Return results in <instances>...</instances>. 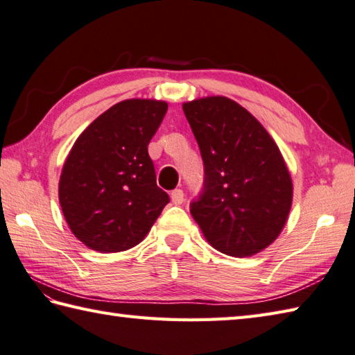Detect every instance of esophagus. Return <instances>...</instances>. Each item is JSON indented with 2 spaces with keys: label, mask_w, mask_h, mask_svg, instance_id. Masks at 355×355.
I'll list each match as a JSON object with an SVG mask.
<instances>
[{
  "label": "esophagus",
  "mask_w": 355,
  "mask_h": 355,
  "mask_svg": "<svg viewBox=\"0 0 355 355\" xmlns=\"http://www.w3.org/2000/svg\"><path fill=\"white\" fill-rule=\"evenodd\" d=\"M171 200L173 205H182V202L184 201V193L182 189H175L171 192Z\"/></svg>",
  "instance_id": "1"
}]
</instances>
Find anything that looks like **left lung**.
I'll use <instances>...</instances> for the list:
<instances>
[{
	"label": "left lung",
	"instance_id": "1",
	"mask_svg": "<svg viewBox=\"0 0 355 355\" xmlns=\"http://www.w3.org/2000/svg\"><path fill=\"white\" fill-rule=\"evenodd\" d=\"M205 163V187L191 214L207 243L252 256L282 232L293 201L290 171L259 120L235 101L209 96L183 103Z\"/></svg>",
	"mask_w": 355,
	"mask_h": 355
}]
</instances>
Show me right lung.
<instances>
[{"label":"right lung","mask_w":355,"mask_h":355,"mask_svg":"<svg viewBox=\"0 0 355 355\" xmlns=\"http://www.w3.org/2000/svg\"><path fill=\"white\" fill-rule=\"evenodd\" d=\"M166 111L168 103L155 99L112 105L67 155L59 202L73 235L92 250L117 253L137 245L169 202L148 154Z\"/></svg>","instance_id":"add662e5"}]
</instances>
